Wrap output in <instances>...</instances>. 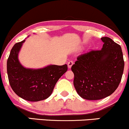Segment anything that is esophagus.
<instances>
[{"label":"esophagus","instance_id":"obj_1","mask_svg":"<svg viewBox=\"0 0 129 129\" xmlns=\"http://www.w3.org/2000/svg\"><path fill=\"white\" fill-rule=\"evenodd\" d=\"M73 64H74L73 61H69L68 63V66L69 68H71Z\"/></svg>","mask_w":129,"mask_h":129}]
</instances>
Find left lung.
<instances>
[{"mask_svg": "<svg viewBox=\"0 0 129 129\" xmlns=\"http://www.w3.org/2000/svg\"><path fill=\"white\" fill-rule=\"evenodd\" d=\"M101 50H92L81 54L71 67L74 85L82 98L104 99L117 89L124 68L120 45L108 37H102Z\"/></svg>", "mask_w": 129, "mask_h": 129, "instance_id": "obj_1", "label": "left lung"}]
</instances>
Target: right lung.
Wrapping results in <instances>:
<instances>
[{"instance_id":"obj_1","label":"right lung","mask_w":129,"mask_h":129,"mask_svg":"<svg viewBox=\"0 0 129 129\" xmlns=\"http://www.w3.org/2000/svg\"><path fill=\"white\" fill-rule=\"evenodd\" d=\"M24 41L14 44L7 60L10 86L20 98L31 102L48 98L58 79L67 71V64L50 65L43 69H26L20 64L18 53Z\"/></svg>"}]
</instances>
